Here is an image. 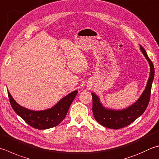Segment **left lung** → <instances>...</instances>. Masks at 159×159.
Listing matches in <instances>:
<instances>
[{
    "instance_id": "left-lung-1",
    "label": "left lung",
    "mask_w": 159,
    "mask_h": 159,
    "mask_svg": "<svg viewBox=\"0 0 159 159\" xmlns=\"http://www.w3.org/2000/svg\"><path fill=\"white\" fill-rule=\"evenodd\" d=\"M140 50L148 61L150 65V76L145 88L140 97L133 104L122 110H114L103 106L100 98L94 93L92 96V111L95 120L105 127L118 129L129 125L138 117L143 114L150 101L152 85L154 77V67L149 58L145 49L140 45Z\"/></svg>"
}]
</instances>
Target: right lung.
Returning a JSON list of instances; mask_svg holds the SVG:
<instances>
[{"label": "right lung", "instance_id": "obj_1", "mask_svg": "<svg viewBox=\"0 0 159 159\" xmlns=\"http://www.w3.org/2000/svg\"><path fill=\"white\" fill-rule=\"evenodd\" d=\"M7 93L11 107L18 116L34 128L45 129L57 126L63 121L78 91L75 90L64 96L51 108L39 111L21 106L14 100L8 90Z\"/></svg>", "mask_w": 159, "mask_h": 159}]
</instances>
